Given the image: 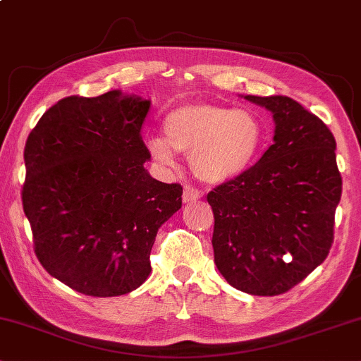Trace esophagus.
Wrapping results in <instances>:
<instances>
[{"label": "esophagus", "instance_id": "34e87169", "mask_svg": "<svg viewBox=\"0 0 361 361\" xmlns=\"http://www.w3.org/2000/svg\"><path fill=\"white\" fill-rule=\"evenodd\" d=\"M200 198H201L200 190H196L190 185L185 186V190H183V201H185V203H195V201H198Z\"/></svg>", "mask_w": 361, "mask_h": 361}]
</instances>
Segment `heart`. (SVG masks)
<instances>
[{"mask_svg": "<svg viewBox=\"0 0 361 361\" xmlns=\"http://www.w3.org/2000/svg\"><path fill=\"white\" fill-rule=\"evenodd\" d=\"M163 135L165 140H148L157 161L173 165V152L186 153L191 170L200 180L219 185L241 176L257 160L264 127L251 110L188 104L166 115Z\"/></svg>", "mask_w": 361, "mask_h": 361, "instance_id": "1", "label": "heart"}]
</instances>
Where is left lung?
<instances>
[{
	"label": "left lung",
	"instance_id": "obj_1",
	"mask_svg": "<svg viewBox=\"0 0 361 361\" xmlns=\"http://www.w3.org/2000/svg\"><path fill=\"white\" fill-rule=\"evenodd\" d=\"M247 100L274 114V143L256 165L208 193L218 271L251 295L290 290L334 243L342 176L329 127L286 95Z\"/></svg>",
	"mask_w": 361,
	"mask_h": 361
}]
</instances>
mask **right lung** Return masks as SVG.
Here are the masks:
<instances>
[{
  "label": "right lung",
  "mask_w": 361,
  "mask_h": 361,
  "mask_svg": "<svg viewBox=\"0 0 361 361\" xmlns=\"http://www.w3.org/2000/svg\"><path fill=\"white\" fill-rule=\"evenodd\" d=\"M150 100L110 90L46 110L24 147L21 198L42 267L80 294L123 295L150 276L158 228L183 188L148 175Z\"/></svg>",
  "instance_id": "add662e5"
}]
</instances>
